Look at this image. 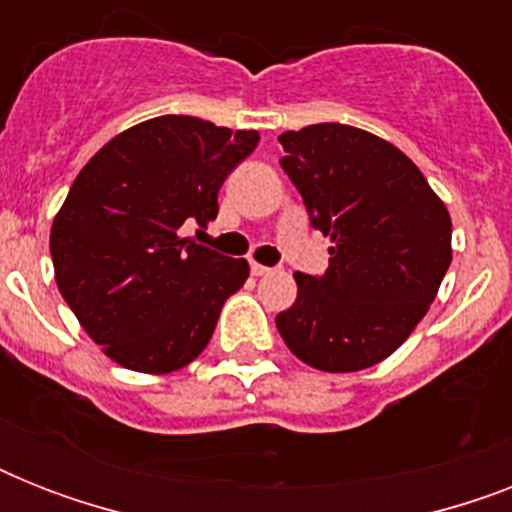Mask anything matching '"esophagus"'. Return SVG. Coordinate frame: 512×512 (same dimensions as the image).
Here are the masks:
<instances>
[{
  "mask_svg": "<svg viewBox=\"0 0 512 512\" xmlns=\"http://www.w3.org/2000/svg\"><path fill=\"white\" fill-rule=\"evenodd\" d=\"M252 273H255V276H271V273H276V268H268V265L252 263Z\"/></svg>",
  "mask_w": 512,
  "mask_h": 512,
  "instance_id": "34e87169",
  "label": "esophagus"
}]
</instances>
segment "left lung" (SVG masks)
I'll return each mask as SVG.
<instances>
[{"label":"left lung","instance_id":"1","mask_svg":"<svg viewBox=\"0 0 512 512\" xmlns=\"http://www.w3.org/2000/svg\"><path fill=\"white\" fill-rule=\"evenodd\" d=\"M281 167L313 228L332 239L324 276L295 273L297 300L279 335L321 372L380 364L412 335L452 263V217L417 164L348 124H311L279 138Z\"/></svg>","mask_w":512,"mask_h":512}]
</instances>
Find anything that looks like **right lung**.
I'll return each instance as SVG.
<instances>
[{"label": "right lung", "mask_w": 512, "mask_h": 512, "mask_svg": "<svg viewBox=\"0 0 512 512\" xmlns=\"http://www.w3.org/2000/svg\"><path fill=\"white\" fill-rule=\"evenodd\" d=\"M257 143L255 130L156 116L108 140L76 175L52 220L55 281L116 364L167 374L207 348L249 265L183 239V225L215 220L220 185Z\"/></svg>", "instance_id": "add662e5"}]
</instances>
